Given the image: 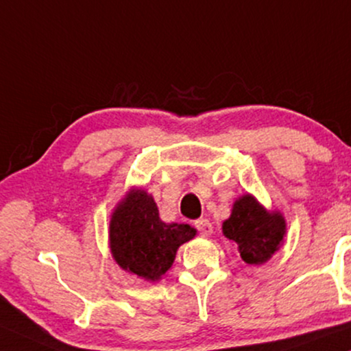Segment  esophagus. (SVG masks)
<instances>
[{
  "label": "esophagus",
  "instance_id": "esophagus-1",
  "mask_svg": "<svg viewBox=\"0 0 351 351\" xmlns=\"http://www.w3.org/2000/svg\"><path fill=\"white\" fill-rule=\"evenodd\" d=\"M195 227L199 232V234H203V237H209V234L213 233V223H210L208 219L195 220Z\"/></svg>",
  "mask_w": 351,
  "mask_h": 351
}]
</instances>
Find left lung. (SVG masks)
I'll return each mask as SVG.
<instances>
[{"mask_svg": "<svg viewBox=\"0 0 351 351\" xmlns=\"http://www.w3.org/2000/svg\"><path fill=\"white\" fill-rule=\"evenodd\" d=\"M223 234L238 244L239 256L249 265H262L281 247L286 220L278 210H268L251 195L234 201L232 215L222 225Z\"/></svg>", "mask_w": 351, "mask_h": 351, "instance_id": "left-lung-1", "label": "left lung"}]
</instances>
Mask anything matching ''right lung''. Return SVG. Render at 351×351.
Instances as JSON below:
<instances>
[{
    "mask_svg": "<svg viewBox=\"0 0 351 351\" xmlns=\"http://www.w3.org/2000/svg\"><path fill=\"white\" fill-rule=\"evenodd\" d=\"M186 223H165L152 195L132 189L110 219V251L123 270L158 281L174 263L180 244L195 238Z\"/></svg>",
    "mask_w": 351,
    "mask_h": 351,
    "instance_id": "obj_1",
    "label": "right lung"
}]
</instances>
